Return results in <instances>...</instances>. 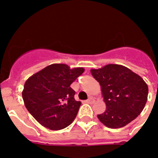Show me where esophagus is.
Wrapping results in <instances>:
<instances>
[{"label": "esophagus", "mask_w": 158, "mask_h": 158, "mask_svg": "<svg viewBox=\"0 0 158 158\" xmlns=\"http://www.w3.org/2000/svg\"><path fill=\"white\" fill-rule=\"evenodd\" d=\"M93 102H94V99L93 97H90L89 100H86V103H88V104H93Z\"/></svg>", "instance_id": "34e87169"}]
</instances>
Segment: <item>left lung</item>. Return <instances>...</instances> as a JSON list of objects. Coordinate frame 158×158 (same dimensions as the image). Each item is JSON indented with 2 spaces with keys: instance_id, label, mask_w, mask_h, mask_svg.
Returning a JSON list of instances; mask_svg holds the SVG:
<instances>
[{
  "instance_id": "obj_1",
  "label": "left lung",
  "mask_w": 158,
  "mask_h": 158,
  "mask_svg": "<svg viewBox=\"0 0 158 158\" xmlns=\"http://www.w3.org/2000/svg\"><path fill=\"white\" fill-rule=\"evenodd\" d=\"M91 73L100 83L106 104L105 111L97 115L102 123L121 128L140 115L147 101L148 86L139 75L117 64L93 69Z\"/></svg>"
}]
</instances>
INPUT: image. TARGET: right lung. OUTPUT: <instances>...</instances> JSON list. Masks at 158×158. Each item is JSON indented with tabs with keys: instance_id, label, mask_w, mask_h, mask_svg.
Listing matches in <instances>:
<instances>
[{
	"instance_id": "right-lung-1",
	"label": "right lung",
	"mask_w": 158,
	"mask_h": 158,
	"mask_svg": "<svg viewBox=\"0 0 158 158\" xmlns=\"http://www.w3.org/2000/svg\"><path fill=\"white\" fill-rule=\"evenodd\" d=\"M84 71L81 67L52 64L26 81L22 92L24 105L42 126L58 131L74 120L81 103L75 100L70 85Z\"/></svg>"
}]
</instances>
